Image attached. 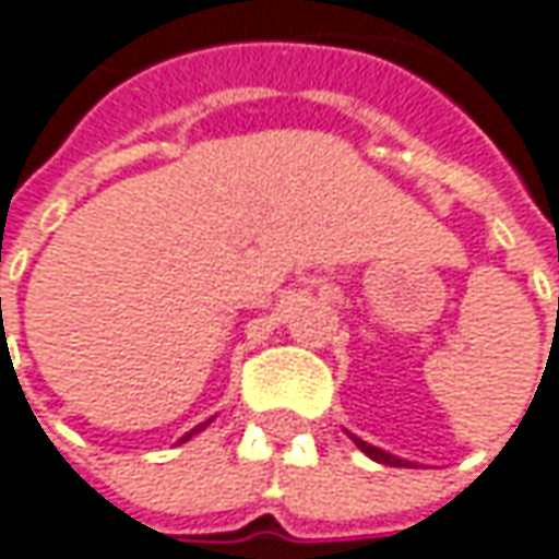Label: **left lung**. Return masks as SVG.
Returning a JSON list of instances; mask_svg holds the SVG:
<instances>
[{
  "mask_svg": "<svg viewBox=\"0 0 559 559\" xmlns=\"http://www.w3.org/2000/svg\"><path fill=\"white\" fill-rule=\"evenodd\" d=\"M356 441V448L362 450L366 456H372L376 463H388V466H409V463H403V460H397V456H391V453H384V450L372 448V444H366V441H359V438H353Z\"/></svg>",
  "mask_w": 559,
  "mask_h": 559,
  "instance_id": "8db88e82",
  "label": "left lung"
}]
</instances>
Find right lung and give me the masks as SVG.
<instances>
[{
  "label": "right lung",
  "instance_id": "add662e5",
  "mask_svg": "<svg viewBox=\"0 0 559 559\" xmlns=\"http://www.w3.org/2000/svg\"><path fill=\"white\" fill-rule=\"evenodd\" d=\"M200 428H203V425H200ZM200 428H193V431H200ZM193 431H190V435H193ZM190 435H183V441H187V438H190Z\"/></svg>",
  "mask_w": 559,
  "mask_h": 559
}]
</instances>
